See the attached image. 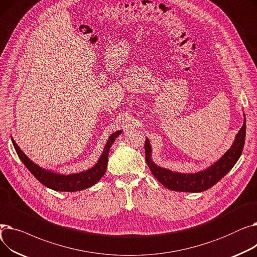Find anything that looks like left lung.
I'll use <instances>...</instances> for the list:
<instances>
[{"label": "left lung", "mask_w": 257, "mask_h": 257, "mask_svg": "<svg viewBox=\"0 0 257 257\" xmlns=\"http://www.w3.org/2000/svg\"><path fill=\"white\" fill-rule=\"evenodd\" d=\"M246 138V117L240 130L237 132L235 140L229 149L217 163L211 165L204 171L195 174L175 173L170 170L156 166L151 159V146L149 140L145 143L146 161L154 177L169 190L176 192L200 193L208 190L215 183L219 182L225 175L236 164L241 155Z\"/></svg>", "instance_id": "left-lung-1"}]
</instances>
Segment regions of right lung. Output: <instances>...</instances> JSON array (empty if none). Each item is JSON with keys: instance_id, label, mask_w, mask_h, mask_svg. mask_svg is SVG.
Instances as JSON below:
<instances>
[{"instance_id": "right-lung-1", "label": "right lung", "mask_w": 257, "mask_h": 257, "mask_svg": "<svg viewBox=\"0 0 257 257\" xmlns=\"http://www.w3.org/2000/svg\"><path fill=\"white\" fill-rule=\"evenodd\" d=\"M120 133L121 131H116L109 137L103 150V153L99 158L96 166H93L91 169L85 172L71 174V175H60L57 173H53V172L42 169L27 157V155L20 149V147L13 140H12V144L15 146V149L20 159L23 161L25 167L31 172V174L40 183H43L45 186L54 191L77 192V191L85 190V188L92 186L102 178L107 168L108 152H109V149L111 145L113 144L114 140L119 136Z\"/></svg>"}]
</instances>
